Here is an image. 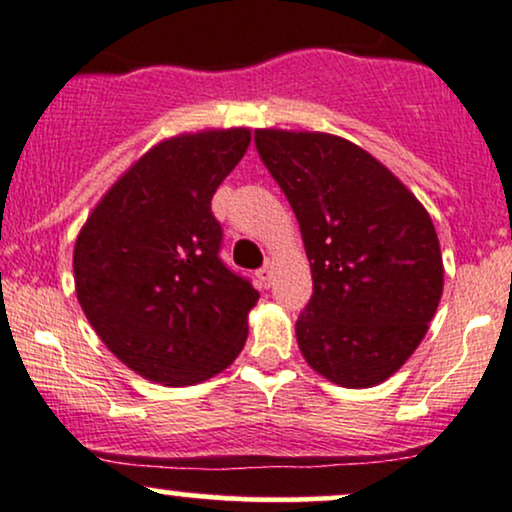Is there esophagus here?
Here are the masks:
<instances>
[{
  "mask_svg": "<svg viewBox=\"0 0 512 512\" xmlns=\"http://www.w3.org/2000/svg\"><path fill=\"white\" fill-rule=\"evenodd\" d=\"M258 280H261L263 287H270V280H273V266L266 263L261 270H258Z\"/></svg>",
  "mask_w": 512,
  "mask_h": 512,
  "instance_id": "esophagus-1",
  "label": "esophagus"
}]
</instances>
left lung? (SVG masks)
<instances>
[{
	"instance_id": "8db88e82",
	"label": "left lung",
	"mask_w": 512,
	"mask_h": 512,
	"mask_svg": "<svg viewBox=\"0 0 512 512\" xmlns=\"http://www.w3.org/2000/svg\"><path fill=\"white\" fill-rule=\"evenodd\" d=\"M258 155L302 230L314 294L297 318L306 364L374 388L424 340L443 294L431 215L374 155L323 131L256 129Z\"/></svg>"
}]
</instances>
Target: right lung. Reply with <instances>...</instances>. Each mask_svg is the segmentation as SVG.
<instances>
[{
  "label": "right lung",
  "instance_id": "obj_1",
  "mask_svg": "<svg viewBox=\"0 0 512 512\" xmlns=\"http://www.w3.org/2000/svg\"><path fill=\"white\" fill-rule=\"evenodd\" d=\"M249 143L246 126L155 143L78 232V304L107 350L148 381L194 386L242 352L258 292L218 258L210 198Z\"/></svg>",
  "mask_w": 512,
  "mask_h": 512
}]
</instances>
